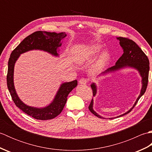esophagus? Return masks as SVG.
<instances>
[{"instance_id": "esophagus-1", "label": "esophagus", "mask_w": 152, "mask_h": 152, "mask_svg": "<svg viewBox=\"0 0 152 152\" xmlns=\"http://www.w3.org/2000/svg\"><path fill=\"white\" fill-rule=\"evenodd\" d=\"M79 83L82 85H85L87 83H88V80H87L86 78H82L79 80Z\"/></svg>"}]
</instances>
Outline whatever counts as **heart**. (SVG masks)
Returning <instances> with one entry per match:
<instances>
[{"mask_svg": "<svg viewBox=\"0 0 152 152\" xmlns=\"http://www.w3.org/2000/svg\"><path fill=\"white\" fill-rule=\"evenodd\" d=\"M101 51L102 47L101 46H99V45H93V46L91 47L83 50L81 52H80L78 54V56H76V61L80 64H85L89 62L92 58L95 57ZM108 57L109 55L106 51L103 52L101 57H100L97 63L93 66V69H96L102 66L106 63V61L108 59Z\"/></svg>", "mask_w": 152, "mask_h": 152, "instance_id": "obj_1", "label": "heart"}]
</instances>
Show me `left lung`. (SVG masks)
<instances>
[{"mask_svg": "<svg viewBox=\"0 0 152 152\" xmlns=\"http://www.w3.org/2000/svg\"><path fill=\"white\" fill-rule=\"evenodd\" d=\"M117 39L119 40V44L121 46L122 49L124 50V53L119 57V59L115 63L114 66L106 69L104 72H102L99 76L101 75H106L108 73H111L113 72H115L120 69H124V68L129 67L138 70L139 72L140 76L142 78V88L140 90V93L139 96H138L133 107H131L130 110H129L127 112H126L124 114L120 115L117 116L115 118L121 117V116L125 115L129 113L133 108L137 104V102L140 98L142 96L145 91H146L148 82V76H149V70H150V63L149 59L148 57L146 56L143 51L140 49V48L132 40L129 39L127 38L124 37H117ZM91 88L93 90V96H95L96 94V86L95 83H92L91 84ZM89 110L92 114L96 115V117L99 118H102V116L98 114L94 110H93V99H92L91 102L89 106ZM109 119H113V118H110Z\"/></svg>", "mask_w": 152, "mask_h": 152, "instance_id": "8db88e82", "label": "left lung"}]
</instances>
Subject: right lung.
Listing matches in <instances>:
<instances>
[{
    "instance_id": "add662e5",
    "label": "right lung",
    "mask_w": 152,
    "mask_h": 152,
    "mask_svg": "<svg viewBox=\"0 0 152 152\" xmlns=\"http://www.w3.org/2000/svg\"><path fill=\"white\" fill-rule=\"evenodd\" d=\"M66 37L65 33H50L46 31H37L26 37L13 50L8 61L7 86L13 101L16 106L25 114L40 120L51 119L61 114L66 104L67 96L72 90L78 85L77 80L63 83L61 85L53 101L44 108H37L25 104L19 99L16 93L14 83V66L20 55L27 51L38 50H42L53 56L58 57V48L61 47V40Z\"/></svg>"
}]
</instances>
